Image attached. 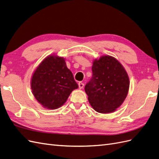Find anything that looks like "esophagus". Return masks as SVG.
<instances>
[{
	"label": "esophagus",
	"instance_id": "34e87169",
	"mask_svg": "<svg viewBox=\"0 0 159 159\" xmlns=\"http://www.w3.org/2000/svg\"><path fill=\"white\" fill-rule=\"evenodd\" d=\"M83 87H84V83H82V82H79V89H83Z\"/></svg>",
	"mask_w": 159,
	"mask_h": 159
}]
</instances>
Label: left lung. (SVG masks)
Listing matches in <instances>:
<instances>
[{"label":"left lung","instance_id":"obj_1","mask_svg":"<svg viewBox=\"0 0 159 159\" xmlns=\"http://www.w3.org/2000/svg\"><path fill=\"white\" fill-rule=\"evenodd\" d=\"M93 76L84 90L95 110L114 111L124 102L129 89V78L122 65L111 56H102L93 62Z\"/></svg>","mask_w":159,"mask_h":159}]
</instances>
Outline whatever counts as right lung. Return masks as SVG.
<instances>
[{
  "mask_svg": "<svg viewBox=\"0 0 159 159\" xmlns=\"http://www.w3.org/2000/svg\"><path fill=\"white\" fill-rule=\"evenodd\" d=\"M31 86L35 99L50 109L62 106L71 92L79 87L64 60L56 56H48L39 64Z\"/></svg>",
  "mask_w": 159,
  "mask_h": 159,
  "instance_id": "obj_1",
  "label": "right lung"
}]
</instances>
